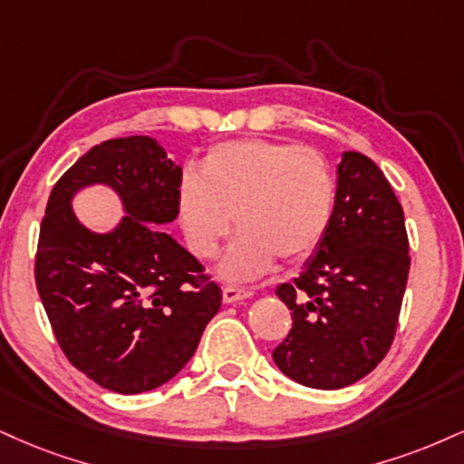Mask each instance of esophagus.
I'll return each mask as SVG.
<instances>
[{
	"mask_svg": "<svg viewBox=\"0 0 464 464\" xmlns=\"http://www.w3.org/2000/svg\"><path fill=\"white\" fill-rule=\"evenodd\" d=\"M253 295V292H248V289H242V287H233V285H227L222 289V300H225L227 304L231 303H237V300H246Z\"/></svg>",
	"mask_w": 464,
	"mask_h": 464,
	"instance_id": "34e87169",
	"label": "esophagus"
}]
</instances>
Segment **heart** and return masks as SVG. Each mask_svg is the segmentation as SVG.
Returning a JSON list of instances; mask_svg holds the SVG:
<instances>
[{
    "mask_svg": "<svg viewBox=\"0 0 464 464\" xmlns=\"http://www.w3.org/2000/svg\"><path fill=\"white\" fill-rule=\"evenodd\" d=\"M189 253L211 259L222 239L237 237L222 259L231 281L259 276L275 264L304 259L322 242L334 209V179L314 149L248 138L218 144L200 175L188 172L177 194Z\"/></svg>",
    "mask_w": 464,
    "mask_h": 464,
    "instance_id": "1",
    "label": "heart"
}]
</instances>
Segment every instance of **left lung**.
<instances>
[{
    "label": "left lung",
    "instance_id": "obj_1",
    "mask_svg": "<svg viewBox=\"0 0 464 464\" xmlns=\"http://www.w3.org/2000/svg\"><path fill=\"white\" fill-rule=\"evenodd\" d=\"M404 209L367 155L345 150L331 225L303 272L276 287L292 331L276 367L311 389L348 387L387 356L409 281Z\"/></svg>",
    "mask_w": 464,
    "mask_h": 464
}]
</instances>
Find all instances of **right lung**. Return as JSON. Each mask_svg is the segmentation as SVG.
<instances>
[{
    "mask_svg": "<svg viewBox=\"0 0 464 464\" xmlns=\"http://www.w3.org/2000/svg\"><path fill=\"white\" fill-rule=\"evenodd\" d=\"M103 182L128 216L92 234L70 208L77 188ZM181 169L149 136L105 140L58 179L41 222L36 289L72 367L116 393L169 382L192 359L222 304L218 283L166 225L179 216Z\"/></svg>",
    "mask_w": 464,
    "mask_h": 464,
    "instance_id": "add662e5",
    "label": "right lung"
}]
</instances>
